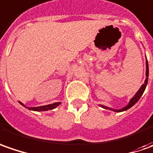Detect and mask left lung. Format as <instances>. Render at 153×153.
Masks as SVG:
<instances>
[{
	"instance_id": "left-lung-1",
	"label": "left lung",
	"mask_w": 153,
	"mask_h": 153,
	"mask_svg": "<svg viewBox=\"0 0 153 153\" xmlns=\"http://www.w3.org/2000/svg\"><path fill=\"white\" fill-rule=\"evenodd\" d=\"M146 80L145 83L141 85V87L140 88V90L137 91V93L134 95V97L131 100H130V102H129V104L126 106V107H124L122 109H112V108H108V107H105V106H102V105H101L103 108H105V109H109V110H112V111H114V112H123V111H125V110H128L129 108H130L132 106H134L135 103L137 102L138 101H139V99L140 98V97L142 96V94L144 92V91H145L146 87V85H147V81H148V75H149V68H148V62H147V60L146 62Z\"/></svg>"
}]
</instances>
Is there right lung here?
<instances>
[{"label":"right lung","instance_id":"add662e5","mask_svg":"<svg viewBox=\"0 0 153 153\" xmlns=\"http://www.w3.org/2000/svg\"><path fill=\"white\" fill-rule=\"evenodd\" d=\"M19 103L22 104L24 107H25L22 102H19ZM60 104V102H55L53 103V104H50V105L41 106V107H36V108H27V107H25V108H27L28 109H29V110H34V111H48V110H51V109H53V108H56L57 106H59Z\"/></svg>","mask_w":153,"mask_h":153}]
</instances>
